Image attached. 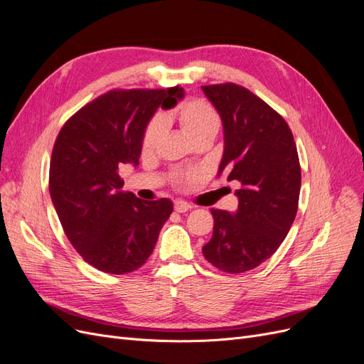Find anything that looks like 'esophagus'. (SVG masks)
<instances>
[{"label":"esophagus","mask_w":364,"mask_h":364,"mask_svg":"<svg viewBox=\"0 0 364 364\" xmlns=\"http://www.w3.org/2000/svg\"><path fill=\"white\" fill-rule=\"evenodd\" d=\"M191 208H192V205L187 204L186 200H175V203H173V210L177 213H186V211H189Z\"/></svg>","instance_id":"obj_1"}]
</instances>
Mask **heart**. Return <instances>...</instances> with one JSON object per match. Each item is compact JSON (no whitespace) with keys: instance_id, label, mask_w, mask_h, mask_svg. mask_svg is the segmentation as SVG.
<instances>
[{"instance_id":"b5f03b06","label":"heart","mask_w":364,"mask_h":364,"mask_svg":"<svg viewBox=\"0 0 364 364\" xmlns=\"http://www.w3.org/2000/svg\"><path fill=\"white\" fill-rule=\"evenodd\" d=\"M175 118H177L180 127L183 132L189 136L193 142L199 139L211 138L219 133L222 119L219 112L214 109V107L200 99L187 100L178 106L177 112H175ZM165 129V117L156 115L153 117L144 130L142 134V150L144 151H151L153 148L157 145L161 133ZM184 180H192L193 173H183L180 175Z\"/></svg>"}]
</instances>
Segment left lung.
Returning a JSON list of instances; mask_svg holds the SVG:
<instances>
[{
    "instance_id": "left-lung-1",
    "label": "left lung",
    "mask_w": 364,
    "mask_h": 364,
    "mask_svg": "<svg viewBox=\"0 0 364 364\" xmlns=\"http://www.w3.org/2000/svg\"><path fill=\"white\" fill-rule=\"evenodd\" d=\"M225 130L219 173L240 183L235 214L211 208L213 237L203 247L219 270H253L279 249L299 210L301 168L292 132L279 112L241 85H203Z\"/></svg>"
}]
</instances>
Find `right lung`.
Instances as JSON below:
<instances>
[{
  "label": "right lung",
  "mask_w": 364,
  "mask_h": 364,
  "mask_svg": "<svg viewBox=\"0 0 364 364\" xmlns=\"http://www.w3.org/2000/svg\"><path fill=\"white\" fill-rule=\"evenodd\" d=\"M183 88L111 90L61 127L49 166V193L75 250L103 273L126 274L150 258L169 199L142 200L119 189L123 164L139 165L142 134L157 107H172Z\"/></svg>",
  "instance_id": "1"
}]
</instances>
